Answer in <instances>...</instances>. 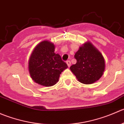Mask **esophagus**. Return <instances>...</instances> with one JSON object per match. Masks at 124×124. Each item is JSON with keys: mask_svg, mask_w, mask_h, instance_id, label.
<instances>
[{"mask_svg": "<svg viewBox=\"0 0 124 124\" xmlns=\"http://www.w3.org/2000/svg\"><path fill=\"white\" fill-rule=\"evenodd\" d=\"M66 63H67V66H68L69 67L70 66V65H71V62H70L69 60V61H67V62H66Z\"/></svg>", "mask_w": 124, "mask_h": 124, "instance_id": "34e87169", "label": "esophagus"}]
</instances>
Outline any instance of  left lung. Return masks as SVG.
Segmentation results:
<instances>
[{
	"instance_id": "1",
	"label": "left lung",
	"mask_w": 124,
	"mask_h": 124,
	"mask_svg": "<svg viewBox=\"0 0 124 124\" xmlns=\"http://www.w3.org/2000/svg\"><path fill=\"white\" fill-rule=\"evenodd\" d=\"M74 57L77 63L71 66L70 69L78 81L90 84L101 78L105 70V60L92 43L87 41L83 44Z\"/></svg>"
}]
</instances>
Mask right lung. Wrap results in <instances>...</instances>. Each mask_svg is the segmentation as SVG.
<instances>
[{"label": "right lung", "mask_w": 124, "mask_h": 124, "mask_svg": "<svg viewBox=\"0 0 124 124\" xmlns=\"http://www.w3.org/2000/svg\"><path fill=\"white\" fill-rule=\"evenodd\" d=\"M67 68V64L62 62L61 56L55 53V45L47 40L35 46L28 62L31 78L43 86L57 84L62 72Z\"/></svg>", "instance_id": "add662e5"}]
</instances>
